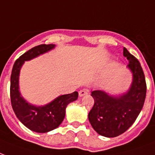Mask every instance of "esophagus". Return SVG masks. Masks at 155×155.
<instances>
[{"mask_svg": "<svg viewBox=\"0 0 155 155\" xmlns=\"http://www.w3.org/2000/svg\"><path fill=\"white\" fill-rule=\"evenodd\" d=\"M88 94V91H86V90H80V92H79V96L80 97H84V96H85V95H87Z\"/></svg>", "mask_w": 155, "mask_h": 155, "instance_id": "obj_1", "label": "esophagus"}]
</instances>
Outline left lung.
I'll return each mask as SVG.
<instances>
[{
	"label": "left lung",
	"mask_w": 155,
	"mask_h": 155,
	"mask_svg": "<svg viewBox=\"0 0 155 155\" xmlns=\"http://www.w3.org/2000/svg\"><path fill=\"white\" fill-rule=\"evenodd\" d=\"M124 56L129 62L127 68L133 75L128 90L118 96L102 90L93 91L91 94L94 105L88 113V120L93 129L106 137H115L126 132L135 122L146 99V79L140 62L125 48Z\"/></svg>",
	"instance_id": "8db88e82"
}]
</instances>
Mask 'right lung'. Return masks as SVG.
Wrapping results in <instances>:
<instances>
[{
  "label": "right lung",
  "mask_w": 155,
  "mask_h": 155,
  "mask_svg": "<svg viewBox=\"0 0 155 155\" xmlns=\"http://www.w3.org/2000/svg\"><path fill=\"white\" fill-rule=\"evenodd\" d=\"M55 48V45L35 46L15 61L10 76V100L12 108L19 121L35 133H45L62 124L67 105L77 100L78 93L61 95L44 106H35L26 101L19 91L20 70L26 61H30Z\"/></svg>",
  "instance_id": "add662e5"
}]
</instances>
